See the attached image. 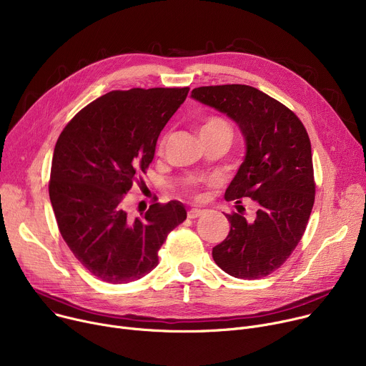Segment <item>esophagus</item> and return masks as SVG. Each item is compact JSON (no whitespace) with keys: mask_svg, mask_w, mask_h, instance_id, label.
<instances>
[{"mask_svg":"<svg viewBox=\"0 0 366 366\" xmlns=\"http://www.w3.org/2000/svg\"><path fill=\"white\" fill-rule=\"evenodd\" d=\"M202 214H204V209H198V208H192V209L187 211V217H189L190 219L198 218V217H201Z\"/></svg>","mask_w":366,"mask_h":366,"instance_id":"esophagus-1","label":"esophagus"}]
</instances>
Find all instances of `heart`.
I'll use <instances>...</instances> for the list:
<instances>
[{"mask_svg": "<svg viewBox=\"0 0 366 366\" xmlns=\"http://www.w3.org/2000/svg\"><path fill=\"white\" fill-rule=\"evenodd\" d=\"M204 132H226V133H230V129H229V124L221 120V119H217V117H212L209 120H207L202 127H201V132L199 133H204ZM194 184H192L190 187H193Z\"/></svg>", "mask_w": 366, "mask_h": 366, "instance_id": "b5f03b06", "label": "heart"}]
</instances>
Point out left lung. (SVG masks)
Instances as JSON below:
<instances>
[{"instance_id": "8db88e82", "label": "left lung", "mask_w": 366, "mask_h": 366, "mask_svg": "<svg viewBox=\"0 0 366 366\" xmlns=\"http://www.w3.org/2000/svg\"><path fill=\"white\" fill-rule=\"evenodd\" d=\"M190 97L237 124L246 152L224 198L236 204L249 198L258 207L254 221L240 211L227 214L229 236L212 249V258L236 278L265 277L292 255L314 207L306 129L287 107L247 85L201 86Z\"/></svg>"}]
</instances>
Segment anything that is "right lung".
Returning a JSON list of instances; mask_svg holds the SVG:
<instances>
[{
	"instance_id": "right-lung-1",
	"label": "right lung",
	"mask_w": 366,
	"mask_h": 366,
	"mask_svg": "<svg viewBox=\"0 0 366 366\" xmlns=\"http://www.w3.org/2000/svg\"><path fill=\"white\" fill-rule=\"evenodd\" d=\"M187 92H108L79 111L55 144L49 180L55 219L73 255L105 283L124 285L151 272L167 234L186 219L179 201L152 204L142 218H132L124 198Z\"/></svg>"
}]
</instances>
